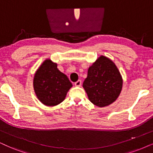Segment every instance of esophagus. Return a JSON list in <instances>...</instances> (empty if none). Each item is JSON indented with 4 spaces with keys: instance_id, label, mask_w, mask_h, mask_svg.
Wrapping results in <instances>:
<instances>
[{
    "instance_id": "esophagus-1",
    "label": "esophagus",
    "mask_w": 153,
    "mask_h": 153,
    "mask_svg": "<svg viewBox=\"0 0 153 153\" xmlns=\"http://www.w3.org/2000/svg\"><path fill=\"white\" fill-rule=\"evenodd\" d=\"M81 84H82V80H78V81L75 82V86H80Z\"/></svg>"
}]
</instances>
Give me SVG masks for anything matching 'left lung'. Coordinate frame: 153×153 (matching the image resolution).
<instances>
[{
  "instance_id": "1",
  "label": "left lung",
  "mask_w": 153,
  "mask_h": 153,
  "mask_svg": "<svg viewBox=\"0 0 153 153\" xmlns=\"http://www.w3.org/2000/svg\"><path fill=\"white\" fill-rule=\"evenodd\" d=\"M123 81L116 65L107 57L101 56L89 68L83 88L90 101L103 107L113 103L122 88Z\"/></svg>"
}]
</instances>
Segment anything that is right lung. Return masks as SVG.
Masks as SVG:
<instances>
[{"instance_id": "right-lung-1", "label": "right lung", "mask_w": 153, "mask_h": 153, "mask_svg": "<svg viewBox=\"0 0 153 153\" xmlns=\"http://www.w3.org/2000/svg\"><path fill=\"white\" fill-rule=\"evenodd\" d=\"M34 89L39 101L46 106H55L64 100L72 83L57 68V64L46 60L35 73Z\"/></svg>"}]
</instances>
